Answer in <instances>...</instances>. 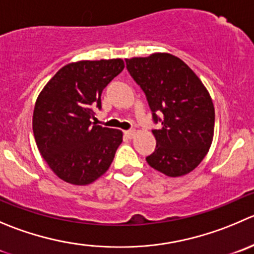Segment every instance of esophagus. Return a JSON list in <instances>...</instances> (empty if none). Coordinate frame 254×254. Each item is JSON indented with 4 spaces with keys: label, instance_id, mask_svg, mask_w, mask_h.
<instances>
[{
    "label": "esophagus",
    "instance_id": "34e87169",
    "mask_svg": "<svg viewBox=\"0 0 254 254\" xmlns=\"http://www.w3.org/2000/svg\"><path fill=\"white\" fill-rule=\"evenodd\" d=\"M124 134H125V136L129 137V139H131V137L135 135V130H134V129L127 130V131H124Z\"/></svg>",
    "mask_w": 254,
    "mask_h": 254
}]
</instances>
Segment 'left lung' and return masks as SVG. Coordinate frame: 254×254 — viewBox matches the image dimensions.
<instances>
[{"mask_svg":"<svg viewBox=\"0 0 254 254\" xmlns=\"http://www.w3.org/2000/svg\"><path fill=\"white\" fill-rule=\"evenodd\" d=\"M127 69L145 93L156 147L146 157L152 169L170 177L198 166L211 146L215 108L207 89L189 65L169 53L125 59Z\"/></svg>","mask_w":254,"mask_h":254,"instance_id":"left-lung-1","label":"left lung"}]
</instances>
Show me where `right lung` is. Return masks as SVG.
<instances>
[{"mask_svg": "<svg viewBox=\"0 0 254 254\" xmlns=\"http://www.w3.org/2000/svg\"><path fill=\"white\" fill-rule=\"evenodd\" d=\"M122 59L80 61L64 65L38 95L33 134L54 174L73 185L102 176L123 141V132L92 123L104 88L124 69Z\"/></svg>", "mask_w": 254, "mask_h": 254, "instance_id": "right-lung-1", "label": "right lung"}]
</instances>
